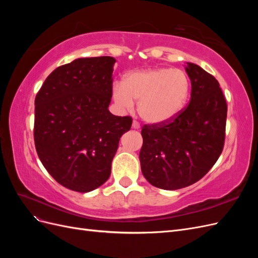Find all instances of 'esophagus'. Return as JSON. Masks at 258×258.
<instances>
[{
	"label": "esophagus",
	"mask_w": 258,
	"mask_h": 258,
	"mask_svg": "<svg viewBox=\"0 0 258 258\" xmlns=\"http://www.w3.org/2000/svg\"><path fill=\"white\" fill-rule=\"evenodd\" d=\"M132 128H134V129H140V123L137 120H134V122H132Z\"/></svg>",
	"instance_id": "34e87169"
}]
</instances>
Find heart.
<instances>
[{"label": "heart", "mask_w": 258, "mask_h": 258, "mask_svg": "<svg viewBox=\"0 0 258 258\" xmlns=\"http://www.w3.org/2000/svg\"><path fill=\"white\" fill-rule=\"evenodd\" d=\"M190 92L189 77L179 69H148L127 73L113 86V98L122 108L138 112L148 123L169 121L182 112Z\"/></svg>", "instance_id": "b5f03b06"}]
</instances>
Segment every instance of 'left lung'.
<instances>
[{
  "label": "left lung",
  "instance_id": "1",
  "mask_svg": "<svg viewBox=\"0 0 258 258\" xmlns=\"http://www.w3.org/2000/svg\"><path fill=\"white\" fill-rule=\"evenodd\" d=\"M190 101L175 118L144 124L140 162L144 177L161 189L184 188L204 177L225 143L227 103L213 75L187 62Z\"/></svg>",
  "mask_w": 258,
  "mask_h": 258
}]
</instances>
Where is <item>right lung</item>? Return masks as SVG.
<instances>
[{"label": "right lung", "instance_id": "add662e5", "mask_svg": "<svg viewBox=\"0 0 258 258\" xmlns=\"http://www.w3.org/2000/svg\"><path fill=\"white\" fill-rule=\"evenodd\" d=\"M113 57L80 58L48 75L35 97L34 143L45 169L67 188L88 192L104 184L130 116L108 111Z\"/></svg>", "mask_w": 258, "mask_h": 258}]
</instances>
